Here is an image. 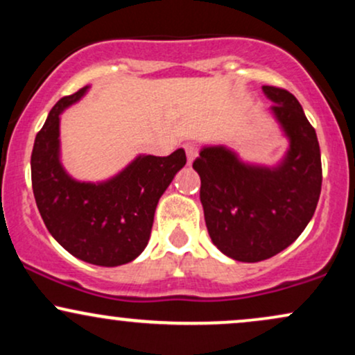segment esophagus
I'll return each instance as SVG.
<instances>
[{
  "label": "esophagus",
  "mask_w": 355,
  "mask_h": 355,
  "mask_svg": "<svg viewBox=\"0 0 355 355\" xmlns=\"http://www.w3.org/2000/svg\"><path fill=\"white\" fill-rule=\"evenodd\" d=\"M185 153L187 158H189V164H191L198 157V146L193 144H185Z\"/></svg>",
  "instance_id": "esophagus-1"
}]
</instances>
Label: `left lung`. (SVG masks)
Instances as JSON below:
<instances>
[{
    "label": "left lung",
    "instance_id": "left-lung-1",
    "mask_svg": "<svg viewBox=\"0 0 355 355\" xmlns=\"http://www.w3.org/2000/svg\"><path fill=\"white\" fill-rule=\"evenodd\" d=\"M288 138L280 165H248L225 146H203L193 162L211 242L239 262H260L291 245L311 222L322 187L313 126L291 92L262 87Z\"/></svg>",
    "mask_w": 355,
    "mask_h": 355
}]
</instances>
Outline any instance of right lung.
Masks as SVG:
<instances>
[{
    "mask_svg": "<svg viewBox=\"0 0 355 355\" xmlns=\"http://www.w3.org/2000/svg\"><path fill=\"white\" fill-rule=\"evenodd\" d=\"M88 87L63 96L35 138L31 183L53 239L76 259L101 267L132 262L150 239L157 203L187 164L183 148L168 157L140 155L107 182H78L60 164V113Z\"/></svg>",
    "mask_w": 355,
    "mask_h": 355,
    "instance_id": "obj_1",
    "label": "right lung"
}]
</instances>
